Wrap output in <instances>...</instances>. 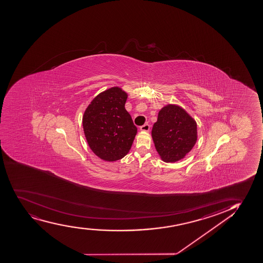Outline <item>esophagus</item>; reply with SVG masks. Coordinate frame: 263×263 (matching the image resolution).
I'll return each instance as SVG.
<instances>
[{"label":"esophagus","mask_w":263,"mask_h":263,"mask_svg":"<svg viewBox=\"0 0 263 263\" xmlns=\"http://www.w3.org/2000/svg\"><path fill=\"white\" fill-rule=\"evenodd\" d=\"M139 130H141V132H145V133H147L150 130V125L147 124H144L142 126H140V129Z\"/></svg>","instance_id":"obj_1"}]
</instances>
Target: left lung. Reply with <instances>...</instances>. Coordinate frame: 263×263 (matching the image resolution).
<instances>
[{
  "mask_svg": "<svg viewBox=\"0 0 263 263\" xmlns=\"http://www.w3.org/2000/svg\"><path fill=\"white\" fill-rule=\"evenodd\" d=\"M152 138L160 159L174 163L182 160L196 145L197 124L182 107L168 103L159 111Z\"/></svg>",
  "mask_w": 263,
  "mask_h": 263,
  "instance_id": "obj_1",
  "label": "left lung"
}]
</instances>
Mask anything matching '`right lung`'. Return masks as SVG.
<instances>
[{"label": "right lung", "instance_id": "add662e5", "mask_svg": "<svg viewBox=\"0 0 263 263\" xmlns=\"http://www.w3.org/2000/svg\"><path fill=\"white\" fill-rule=\"evenodd\" d=\"M127 97L120 87L108 88L91 101L82 117L88 146L107 162L124 158L136 136L137 127L124 108Z\"/></svg>", "mask_w": 263, "mask_h": 263}]
</instances>
